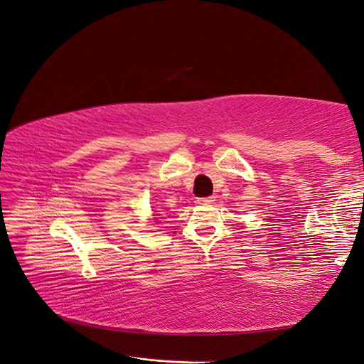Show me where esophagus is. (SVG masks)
I'll return each mask as SVG.
<instances>
[{
	"label": "esophagus",
	"instance_id": "1",
	"mask_svg": "<svg viewBox=\"0 0 364 364\" xmlns=\"http://www.w3.org/2000/svg\"><path fill=\"white\" fill-rule=\"evenodd\" d=\"M215 198L213 196H207V198H199L198 204H213Z\"/></svg>",
	"mask_w": 364,
	"mask_h": 364
}]
</instances>
